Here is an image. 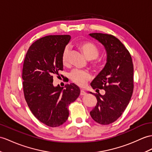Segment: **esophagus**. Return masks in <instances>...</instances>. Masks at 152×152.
Here are the masks:
<instances>
[{
  "mask_svg": "<svg viewBox=\"0 0 152 152\" xmlns=\"http://www.w3.org/2000/svg\"><path fill=\"white\" fill-rule=\"evenodd\" d=\"M86 91L82 90V89L80 91V95H82V96H84V95H86Z\"/></svg>",
  "mask_w": 152,
  "mask_h": 152,
  "instance_id": "esophagus-1",
  "label": "esophagus"
}]
</instances>
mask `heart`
<instances>
[{
  "label": "heart",
  "mask_w": 152,
  "mask_h": 152,
  "mask_svg": "<svg viewBox=\"0 0 152 152\" xmlns=\"http://www.w3.org/2000/svg\"><path fill=\"white\" fill-rule=\"evenodd\" d=\"M77 47L87 60L95 59L99 55V48L96 45L90 41L81 42L77 44ZM69 48L66 47L63 50L61 56V61L64 66H67L69 65ZM99 65L100 63L98 61H94L92 63V66L95 69L99 67ZM70 78L73 83L80 87H83L91 79V75L87 71L75 70L70 74Z\"/></svg>",
  "instance_id": "heart-1"
}]
</instances>
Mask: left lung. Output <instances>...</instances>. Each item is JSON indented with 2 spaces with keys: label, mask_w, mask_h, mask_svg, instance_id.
<instances>
[{
  "label": "left lung",
  "mask_w": 152,
  "mask_h": 152,
  "mask_svg": "<svg viewBox=\"0 0 152 152\" xmlns=\"http://www.w3.org/2000/svg\"><path fill=\"white\" fill-rule=\"evenodd\" d=\"M89 36L104 46L107 54L106 64L91 83L93 89H104L105 93L94 94L97 104L90 115L95 122L107 125L122 115L131 99L133 65L129 52L115 36L100 33Z\"/></svg>",
  "instance_id": "obj_1"
}]
</instances>
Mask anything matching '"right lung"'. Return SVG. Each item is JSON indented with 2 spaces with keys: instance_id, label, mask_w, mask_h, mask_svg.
<instances>
[{
  "instance_id": "right-lung-1",
  "label": "right lung",
  "mask_w": 152,
  "mask_h": 152,
  "mask_svg": "<svg viewBox=\"0 0 152 152\" xmlns=\"http://www.w3.org/2000/svg\"><path fill=\"white\" fill-rule=\"evenodd\" d=\"M71 37L48 36L35 41L26 53L22 77L24 98L33 115L50 127L62 125L67 120L69 105L79 96L74 83L65 89L53 85V76L63 70L61 56Z\"/></svg>"
}]
</instances>
